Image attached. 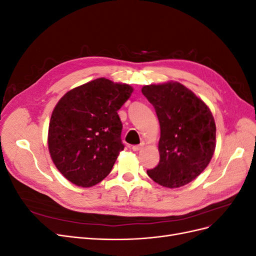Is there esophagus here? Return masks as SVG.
<instances>
[{
  "instance_id": "34e87169",
  "label": "esophagus",
  "mask_w": 256,
  "mask_h": 256,
  "mask_svg": "<svg viewBox=\"0 0 256 256\" xmlns=\"http://www.w3.org/2000/svg\"><path fill=\"white\" fill-rule=\"evenodd\" d=\"M142 148H143V144L134 145V146H132V150H134V152H138V150H141Z\"/></svg>"
}]
</instances>
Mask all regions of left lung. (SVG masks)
Returning <instances> with one entry per match:
<instances>
[{
  "label": "left lung",
  "mask_w": 256,
  "mask_h": 256,
  "mask_svg": "<svg viewBox=\"0 0 256 256\" xmlns=\"http://www.w3.org/2000/svg\"><path fill=\"white\" fill-rule=\"evenodd\" d=\"M142 92L160 124V161L147 170V175L166 188L182 187L196 180L212 158L214 116L202 99L178 82L145 85Z\"/></svg>",
  "instance_id": "1"
}]
</instances>
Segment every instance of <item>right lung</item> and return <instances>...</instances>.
I'll return each mask as SVG.
<instances>
[{
  "instance_id": "right-lung-1",
  "label": "right lung",
  "mask_w": 256,
  "mask_h": 256,
  "mask_svg": "<svg viewBox=\"0 0 256 256\" xmlns=\"http://www.w3.org/2000/svg\"><path fill=\"white\" fill-rule=\"evenodd\" d=\"M132 92L128 84L99 78L60 99L51 115L48 147L66 180L88 188L109 175L125 147L118 111Z\"/></svg>"
}]
</instances>
